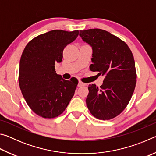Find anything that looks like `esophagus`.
Wrapping results in <instances>:
<instances>
[{
  "label": "esophagus",
  "mask_w": 156,
  "mask_h": 156,
  "mask_svg": "<svg viewBox=\"0 0 156 156\" xmlns=\"http://www.w3.org/2000/svg\"><path fill=\"white\" fill-rule=\"evenodd\" d=\"M87 84L83 83L82 81H79L78 83V87H83V86H86Z\"/></svg>",
  "instance_id": "esophagus-1"
}]
</instances>
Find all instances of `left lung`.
Returning a JSON list of instances; mask_svg holds the SVG:
<instances>
[{
	"instance_id": "8db88e82",
	"label": "left lung",
	"mask_w": 156,
	"mask_h": 156,
	"mask_svg": "<svg viewBox=\"0 0 156 156\" xmlns=\"http://www.w3.org/2000/svg\"><path fill=\"white\" fill-rule=\"evenodd\" d=\"M80 36L93 49V64L89 69L104 76L100 87L89 85L87 106L95 118L111 120L123 112L135 89L137 74L133 54L125 42L105 30H80Z\"/></svg>"
}]
</instances>
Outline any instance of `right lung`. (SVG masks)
Returning <instances> with one entry per match:
<instances>
[{
	"label": "right lung",
	"instance_id": "obj_1",
	"mask_svg": "<svg viewBox=\"0 0 156 156\" xmlns=\"http://www.w3.org/2000/svg\"><path fill=\"white\" fill-rule=\"evenodd\" d=\"M78 30H52L41 34L26 45L20 60L18 83L28 106L44 118L59 116L75 93L78 80H65L55 71L65 47L78 36Z\"/></svg>",
	"mask_w": 156,
	"mask_h": 156
}]
</instances>
